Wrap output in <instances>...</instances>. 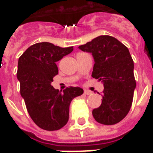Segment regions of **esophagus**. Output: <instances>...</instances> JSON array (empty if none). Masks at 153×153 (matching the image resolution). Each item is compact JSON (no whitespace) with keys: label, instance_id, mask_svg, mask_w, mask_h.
Masks as SVG:
<instances>
[{"label":"esophagus","instance_id":"1","mask_svg":"<svg viewBox=\"0 0 153 153\" xmlns=\"http://www.w3.org/2000/svg\"><path fill=\"white\" fill-rule=\"evenodd\" d=\"M84 93H85V94H86V95H91V94H92V92H91V91H89V90H84Z\"/></svg>","mask_w":153,"mask_h":153}]
</instances>
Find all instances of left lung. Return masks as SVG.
<instances>
[{"label":"left lung","mask_w":153,"mask_h":153,"mask_svg":"<svg viewBox=\"0 0 153 153\" xmlns=\"http://www.w3.org/2000/svg\"><path fill=\"white\" fill-rule=\"evenodd\" d=\"M79 48L92 53L95 61L92 76L104 86L102 104L93 109V117L102 125L117 124L129 111L136 88L134 60L128 49L108 35L99 36Z\"/></svg>","instance_id":"left-lung-1"}]
</instances>
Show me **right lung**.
<instances>
[{
    "mask_svg": "<svg viewBox=\"0 0 153 153\" xmlns=\"http://www.w3.org/2000/svg\"><path fill=\"white\" fill-rule=\"evenodd\" d=\"M73 50V47L38 42L19 58L20 94L32 120L45 130H58L66 125L71 101L83 93L79 87H69L61 92L51 86L53 77L58 74L56 63Z\"/></svg>",
    "mask_w": 153,
    "mask_h": 153,
    "instance_id": "add662e5",
    "label": "right lung"
}]
</instances>
